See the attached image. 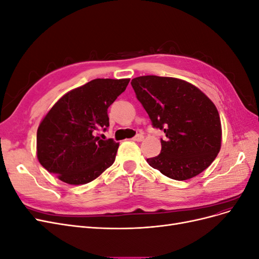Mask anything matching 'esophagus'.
Here are the masks:
<instances>
[{"label":"esophagus","instance_id":"obj_1","mask_svg":"<svg viewBox=\"0 0 259 259\" xmlns=\"http://www.w3.org/2000/svg\"><path fill=\"white\" fill-rule=\"evenodd\" d=\"M133 140H134V142H143V140H144V135L138 134L134 138H133Z\"/></svg>","mask_w":259,"mask_h":259}]
</instances>
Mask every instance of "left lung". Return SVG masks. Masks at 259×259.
<instances>
[{
	"label": "left lung",
	"instance_id": "8db88e82",
	"mask_svg": "<svg viewBox=\"0 0 259 259\" xmlns=\"http://www.w3.org/2000/svg\"><path fill=\"white\" fill-rule=\"evenodd\" d=\"M153 127L163 130L161 153L147 159L151 167L175 180L199 175L222 147V123L217 108L189 82L168 76L144 75L131 82Z\"/></svg>",
	"mask_w": 259,
	"mask_h": 259
}]
</instances>
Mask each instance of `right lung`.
<instances>
[{"mask_svg":"<svg viewBox=\"0 0 259 259\" xmlns=\"http://www.w3.org/2000/svg\"><path fill=\"white\" fill-rule=\"evenodd\" d=\"M130 79H95L65 94L43 117L36 133V156L50 173L69 185L91 183L110 167L119 143L100 139L109 127L108 108Z\"/></svg>","mask_w":259,"mask_h":259,"instance_id":"1","label":"right lung"}]
</instances>
